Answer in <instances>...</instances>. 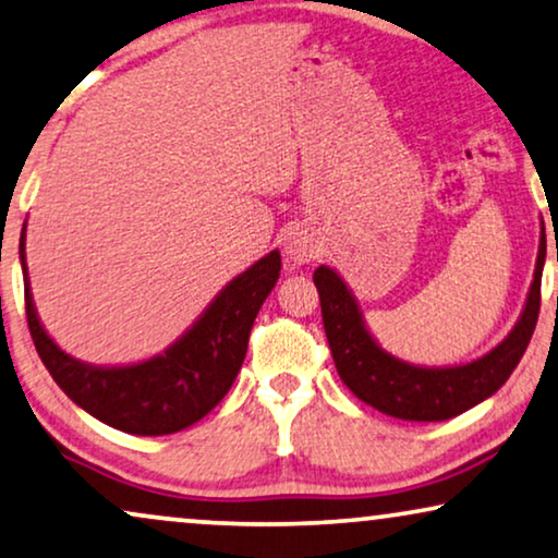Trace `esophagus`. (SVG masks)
<instances>
[{"label":"esophagus","mask_w":558,"mask_h":558,"mask_svg":"<svg viewBox=\"0 0 558 558\" xmlns=\"http://www.w3.org/2000/svg\"><path fill=\"white\" fill-rule=\"evenodd\" d=\"M286 255L295 265H308L322 255V236L314 227L295 225L286 236Z\"/></svg>","instance_id":"1"}]
</instances>
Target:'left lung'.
Wrapping results in <instances>:
<instances>
[{
	"instance_id": "1",
	"label": "left lung",
	"mask_w": 558,
	"mask_h": 558,
	"mask_svg": "<svg viewBox=\"0 0 558 558\" xmlns=\"http://www.w3.org/2000/svg\"><path fill=\"white\" fill-rule=\"evenodd\" d=\"M544 236L538 244L536 272L523 314L495 349L466 365L421 367L398 360L377 344L352 291L329 265L316 267L314 283L333 365L341 383L362 403L403 421H447L487 400L508 380L529 347L541 308V272L546 263Z\"/></svg>"
}]
</instances>
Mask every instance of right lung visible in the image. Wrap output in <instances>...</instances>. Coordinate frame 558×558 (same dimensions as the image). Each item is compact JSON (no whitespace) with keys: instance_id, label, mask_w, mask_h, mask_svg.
Segmentation results:
<instances>
[{"instance_id":"add662e5","label":"right lung","mask_w":558,"mask_h":558,"mask_svg":"<svg viewBox=\"0 0 558 558\" xmlns=\"http://www.w3.org/2000/svg\"><path fill=\"white\" fill-rule=\"evenodd\" d=\"M25 311L35 349L65 396L107 426L137 436L175 434L202 421L232 388L247 354L257 311L278 283L280 252L257 259L221 288L202 316L162 354L119 367L88 365L65 354L37 318L20 234Z\"/></svg>"}]
</instances>
